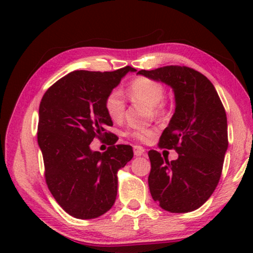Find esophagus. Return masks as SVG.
Segmentation results:
<instances>
[{"instance_id": "34e87169", "label": "esophagus", "mask_w": 253, "mask_h": 253, "mask_svg": "<svg viewBox=\"0 0 253 253\" xmlns=\"http://www.w3.org/2000/svg\"><path fill=\"white\" fill-rule=\"evenodd\" d=\"M133 153H134V155H136V157H140V155H143L145 153L144 147L133 146Z\"/></svg>"}]
</instances>
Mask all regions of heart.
Wrapping results in <instances>:
<instances>
[{
    "mask_svg": "<svg viewBox=\"0 0 253 253\" xmlns=\"http://www.w3.org/2000/svg\"><path fill=\"white\" fill-rule=\"evenodd\" d=\"M130 96L138 102L144 103L151 107L155 116H161L165 113L160 103L165 98V87L160 83L150 78H137L130 84ZM105 108L108 116L113 121H121L126 112V101L124 94L120 88H114L108 93L105 100ZM154 129H141L131 131L129 136L140 141H147L150 138L154 137Z\"/></svg>",
    "mask_w": 253,
    "mask_h": 253,
    "instance_id": "obj_1",
    "label": "heart"
}]
</instances>
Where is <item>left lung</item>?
Returning a JSON list of instances; mask_svg holds the SVG:
<instances>
[{"instance_id": "1", "label": "left lung", "mask_w": 253, "mask_h": 253, "mask_svg": "<svg viewBox=\"0 0 253 253\" xmlns=\"http://www.w3.org/2000/svg\"><path fill=\"white\" fill-rule=\"evenodd\" d=\"M138 75L170 86L175 113L160 137L159 146L174 148L168 161L151 150L148 186L161 209L188 213L199 209L215 190L228 148L227 116L212 83L188 67L168 65Z\"/></svg>"}]
</instances>
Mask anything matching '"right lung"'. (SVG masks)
<instances>
[{
    "label": "right lung",
    "instance_id": "obj_1",
    "mask_svg": "<svg viewBox=\"0 0 253 253\" xmlns=\"http://www.w3.org/2000/svg\"><path fill=\"white\" fill-rule=\"evenodd\" d=\"M72 71L47 89L39 107L38 144L44 177L55 200L76 219H95L112 209L117 196V172L133 158L130 145H115L105 131L112 119L105 108L108 93L127 72ZM95 136L110 137L103 154L92 151Z\"/></svg>",
    "mask_w": 253,
    "mask_h": 253
}]
</instances>
